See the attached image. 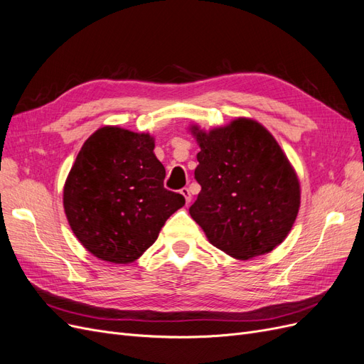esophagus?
I'll return each instance as SVG.
<instances>
[{"label": "esophagus", "instance_id": "1", "mask_svg": "<svg viewBox=\"0 0 364 364\" xmlns=\"http://www.w3.org/2000/svg\"><path fill=\"white\" fill-rule=\"evenodd\" d=\"M181 192V195L184 196V199H186V203L189 204L191 203V199H192V195H191V191H189V187H183V189L180 191Z\"/></svg>", "mask_w": 364, "mask_h": 364}]
</instances>
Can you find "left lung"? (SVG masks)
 Masks as SVG:
<instances>
[{
  "label": "left lung",
  "instance_id": "8db88e82",
  "mask_svg": "<svg viewBox=\"0 0 364 364\" xmlns=\"http://www.w3.org/2000/svg\"><path fill=\"white\" fill-rule=\"evenodd\" d=\"M201 151V186L189 213L218 250L239 260L271 252L296 219L301 191L295 169L274 136L237 118L208 133L192 125Z\"/></svg>",
  "mask_w": 364,
  "mask_h": 364
}]
</instances>
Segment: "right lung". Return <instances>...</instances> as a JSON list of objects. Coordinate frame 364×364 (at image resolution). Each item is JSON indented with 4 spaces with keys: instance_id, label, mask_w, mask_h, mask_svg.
Segmentation results:
<instances>
[{
    "instance_id": "obj_1",
    "label": "right lung",
    "mask_w": 364,
    "mask_h": 364,
    "mask_svg": "<svg viewBox=\"0 0 364 364\" xmlns=\"http://www.w3.org/2000/svg\"><path fill=\"white\" fill-rule=\"evenodd\" d=\"M154 137L102 127L81 146L63 187L69 225L85 248L116 264L137 260L184 196L165 189Z\"/></svg>"
}]
</instances>
